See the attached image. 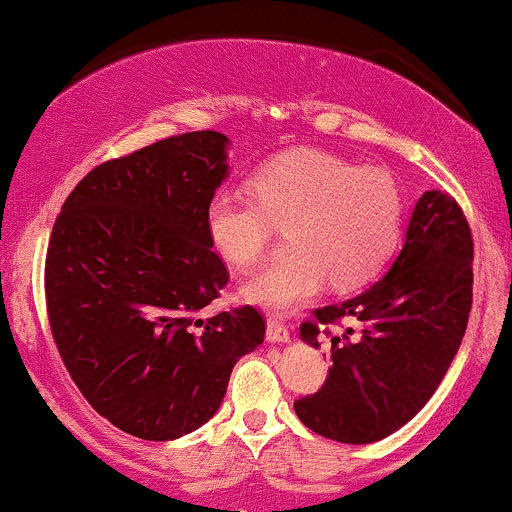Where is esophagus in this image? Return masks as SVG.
<instances>
[{"mask_svg":"<svg viewBox=\"0 0 512 512\" xmlns=\"http://www.w3.org/2000/svg\"><path fill=\"white\" fill-rule=\"evenodd\" d=\"M266 339L268 342H288L290 339V329L285 327V322H280L278 317H268V324H266Z\"/></svg>","mask_w":512,"mask_h":512,"instance_id":"1","label":"esophagus"}]
</instances>
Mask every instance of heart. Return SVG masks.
I'll return each mask as SVG.
<instances>
[{
	"mask_svg": "<svg viewBox=\"0 0 512 512\" xmlns=\"http://www.w3.org/2000/svg\"><path fill=\"white\" fill-rule=\"evenodd\" d=\"M254 197L214 192L205 207L212 251L234 268L266 256L276 227L293 254L244 283V298L266 310H288L315 298L332 280L337 290L364 285L381 271L398 241L403 195L383 168H356L324 151H290L249 180Z\"/></svg>",
	"mask_w": 512,
	"mask_h": 512,
	"instance_id": "1",
	"label": "heart"
}]
</instances>
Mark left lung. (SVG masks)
Wrapping results in <instances>:
<instances>
[{
	"label": "left lung",
	"instance_id": "8db88e82",
	"mask_svg": "<svg viewBox=\"0 0 512 512\" xmlns=\"http://www.w3.org/2000/svg\"><path fill=\"white\" fill-rule=\"evenodd\" d=\"M471 261L474 239L461 207L447 192H425L386 276L342 305L317 307L315 320L300 324L310 346H320V332L331 337L332 323L362 324L359 335L347 328L332 338L327 381L295 400L302 425L334 442L368 444L425 408L464 339Z\"/></svg>",
	"mask_w": 512,
	"mask_h": 512
}]
</instances>
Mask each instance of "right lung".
<instances>
[{
	"label": "right lung",
	"instance_id": "obj_1",
	"mask_svg": "<svg viewBox=\"0 0 512 512\" xmlns=\"http://www.w3.org/2000/svg\"><path fill=\"white\" fill-rule=\"evenodd\" d=\"M227 144L190 131L102 163L63 202L48 241L60 359L92 408L148 442L205 425L236 361L266 334L251 305L197 317L229 280L205 232Z\"/></svg>",
	"mask_w": 512,
	"mask_h": 512
}]
</instances>
